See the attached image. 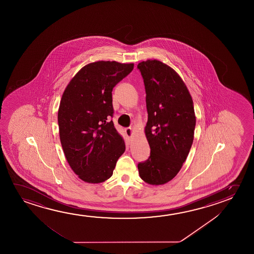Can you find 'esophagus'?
Instances as JSON below:
<instances>
[{"instance_id":"34e87169","label":"esophagus","mask_w":254,"mask_h":254,"mask_svg":"<svg viewBox=\"0 0 254 254\" xmlns=\"http://www.w3.org/2000/svg\"><path fill=\"white\" fill-rule=\"evenodd\" d=\"M125 133L127 136L128 137V139H131V137L133 136V128H131V127L126 128Z\"/></svg>"}]
</instances>
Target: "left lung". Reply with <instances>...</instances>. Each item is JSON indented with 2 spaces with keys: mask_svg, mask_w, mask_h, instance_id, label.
Instances as JSON below:
<instances>
[{
  "mask_svg": "<svg viewBox=\"0 0 254 254\" xmlns=\"http://www.w3.org/2000/svg\"><path fill=\"white\" fill-rule=\"evenodd\" d=\"M146 90L148 122L144 132L150 156L138 164L141 180L153 186L175 178L191 148L196 117L193 102L180 74L157 60L137 65Z\"/></svg>",
  "mask_w": 254,
  "mask_h": 254,
  "instance_id": "1",
  "label": "left lung"
}]
</instances>
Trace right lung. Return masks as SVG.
Masks as SVG:
<instances>
[{
  "mask_svg": "<svg viewBox=\"0 0 254 254\" xmlns=\"http://www.w3.org/2000/svg\"><path fill=\"white\" fill-rule=\"evenodd\" d=\"M133 63H89L66 85L58 110L60 140L66 161L79 179L98 184L110 179L125 152L114 127V86L133 70Z\"/></svg>",
  "mask_w": 254,
  "mask_h": 254,
  "instance_id": "obj_1",
  "label": "right lung"
}]
</instances>
